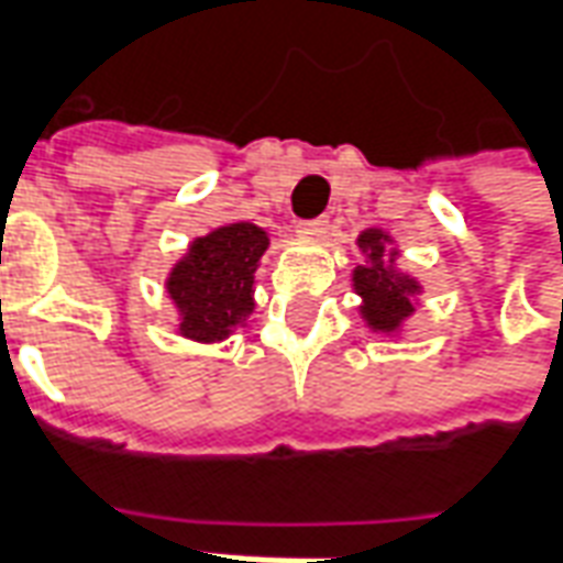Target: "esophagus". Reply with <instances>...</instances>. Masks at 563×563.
Here are the masks:
<instances>
[{
	"label": "esophagus",
	"instance_id": "obj_1",
	"mask_svg": "<svg viewBox=\"0 0 563 563\" xmlns=\"http://www.w3.org/2000/svg\"><path fill=\"white\" fill-rule=\"evenodd\" d=\"M325 232H329V220L325 217L295 222V234H301V238H322Z\"/></svg>",
	"mask_w": 563,
	"mask_h": 563
}]
</instances>
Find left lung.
<instances>
[{
	"label": "left lung",
	"instance_id": "1",
	"mask_svg": "<svg viewBox=\"0 0 563 563\" xmlns=\"http://www.w3.org/2000/svg\"><path fill=\"white\" fill-rule=\"evenodd\" d=\"M355 244L367 256L365 265L353 271L355 295H362V319L371 331L395 334L416 313V295L422 286L395 268L398 250H391V238L383 229H365Z\"/></svg>",
	"mask_w": 563,
	"mask_h": 563
}]
</instances>
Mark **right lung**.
<instances>
[{
	"label": "right lung",
	"mask_w": 563,
	"mask_h": 563,
	"mask_svg": "<svg viewBox=\"0 0 563 563\" xmlns=\"http://www.w3.org/2000/svg\"><path fill=\"white\" fill-rule=\"evenodd\" d=\"M268 250V232L229 222L196 238L165 280L177 307V331L198 343L225 341L253 313V274Z\"/></svg>",
	"instance_id": "right-lung-1"
}]
</instances>
